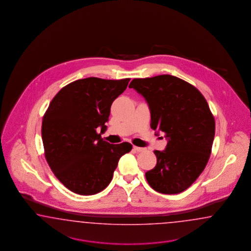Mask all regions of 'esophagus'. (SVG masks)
<instances>
[{
  "instance_id": "obj_1",
  "label": "esophagus",
  "mask_w": 251,
  "mask_h": 251,
  "mask_svg": "<svg viewBox=\"0 0 251 251\" xmlns=\"http://www.w3.org/2000/svg\"><path fill=\"white\" fill-rule=\"evenodd\" d=\"M133 149L138 152H144V151H145V148H143V147H138V146H133Z\"/></svg>"
}]
</instances>
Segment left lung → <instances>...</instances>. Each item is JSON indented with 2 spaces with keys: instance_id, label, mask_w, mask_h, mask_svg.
<instances>
[{
  "instance_id": "obj_1",
  "label": "left lung",
  "mask_w": 251,
  "mask_h": 251,
  "mask_svg": "<svg viewBox=\"0 0 251 251\" xmlns=\"http://www.w3.org/2000/svg\"><path fill=\"white\" fill-rule=\"evenodd\" d=\"M146 99L151 128L168 139L165 151H153L157 163L145 173L148 184L164 194L187 190L209 161L215 122L205 98L182 79L169 75L135 78L129 84Z\"/></svg>"
}]
</instances>
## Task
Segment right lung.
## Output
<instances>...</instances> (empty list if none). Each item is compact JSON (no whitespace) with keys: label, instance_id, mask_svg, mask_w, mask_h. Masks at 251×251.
Segmentation results:
<instances>
[{"label":"right lung","instance_id":"right-lung-1","mask_svg":"<svg viewBox=\"0 0 251 251\" xmlns=\"http://www.w3.org/2000/svg\"><path fill=\"white\" fill-rule=\"evenodd\" d=\"M129 80H76L62 87L46 110L41 127L46 160L55 176L76 194L106 189L119 160L132 149L127 142L110 145L101 138L111 104Z\"/></svg>","mask_w":251,"mask_h":251}]
</instances>
